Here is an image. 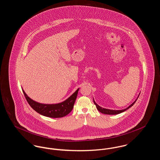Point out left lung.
Listing matches in <instances>:
<instances>
[{
    "label": "left lung",
    "mask_w": 160,
    "mask_h": 160,
    "mask_svg": "<svg viewBox=\"0 0 160 160\" xmlns=\"http://www.w3.org/2000/svg\"><path fill=\"white\" fill-rule=\"evenodd\" d=\"M139 95L140 94H138V97H137V99L131 104V105H130L128 108H125V109H123V110H110V109H107V108H102V107H100L98 105H97L96 103H95V100H93V103H94V104L96 105V108H97V109L100 112V113H103V114H119V113H122V112H125L126 110H127L128 109H129V108H131L135 103H136V100H137V98H138V96H139Z\"/></svg>",
    "instance_id": "8db88e82"
}]
</instances>
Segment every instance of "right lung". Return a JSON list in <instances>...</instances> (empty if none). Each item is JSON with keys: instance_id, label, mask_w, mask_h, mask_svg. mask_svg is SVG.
Instances as JSON below:
<instances>
[{"instance_id": "obj_1", "label": "right lung", "mask_w": 160, "mask_h": 160, "mask_svg": "<svg viewBox=\"0 0 160 160\" xmlns=\"http://www.w3.org/2000/svg\"><path fill=\"white\" fill-rule=\"evenodd\" d=\"M79 89H78L66 100L55 104H44L37 102L29 98L23 89L22 91L28 103L34 110L47 117L56 118L65 116L71 112Z\"/></svg>"}]
</instances>
